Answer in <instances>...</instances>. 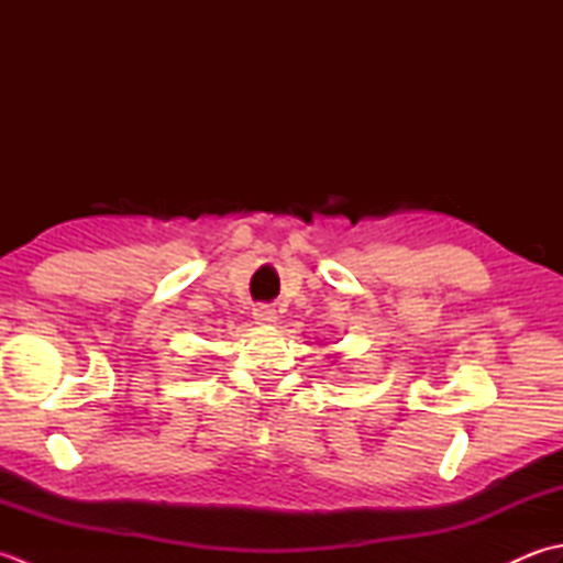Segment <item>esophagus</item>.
Instances as JSON below:
<instances>
[{"instance_id": "1", "label": "esophagus", "mask_w": 563, "mask_h": 563, "mask_svg": "<svg viewBox=\"0 0 563 563\" xmlns=\"http://www.w3.org/2000/svg\"><path fill=\"white\" fill-rule=\"evenodd\" d=\"M254 319H256V324H273L275 319V309L273 307H268V305H258V307H254Z\"/></svg>"}]
</instances>
